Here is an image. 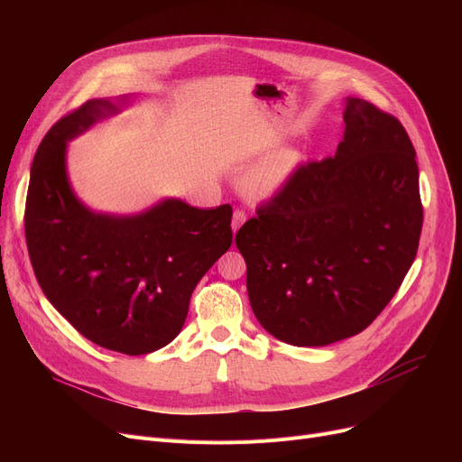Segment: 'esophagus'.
<instances>
[{
    "label": "esophagus",
    "mask_w": 462,
    "mask_h": 462,
    "mask_svg": "<svg viewBox=\"0 0 462 462\" xmlns=\"http://www.w3.org/2000/svg\"><path fill=\"white\" fill-rule=\"evenodd\" d=\"M247 221V215H245V211H241V209H236L234 211V215H232V232L236 234L241 226H244V223Z\"/></svg>",
    "instance_id": "1"
}]
</instances>
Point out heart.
<instances>
[{
  "label": "heart",
  "instance_id": "b5f03b06",
  "mask_svg": "<svg viewBox=\"0 0 462 462\" xmlns=\"http://www.w3.org/2000/svg\"><path fill=\"white\" fill-rule=\"evenodd\" d=\"M301 164V153L294 148H281L253 166L244 178V190L251 199L268 200L290 183Z\"/></svg>",
  "mask_w": 462,
  "mask_h": 462
}]
</instances>
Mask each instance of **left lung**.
I'll use <instances>...</instances> for the list:
<instances>
[{"instance_id": "8db88e82", "label": "left lung", "mask_w": 462, "mask_h": 462, "mask_svg": "<svg viewBox=\"0 0 462 462\" xmlns=\"http://www.w3.org/2000/svg\"><path fill=\"white\" fill-rule=\"evenodd\" d=\"M343 119L335 155L300 166L236 234L254 317L294 346L365 329L420 245V172L401 121L356 97H346Z\"/></svg>"}]
</instances>
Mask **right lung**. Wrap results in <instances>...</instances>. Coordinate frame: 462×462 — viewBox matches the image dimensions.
<instances>
[{
    "label": "right lung",
    "mask_w": 462,
    "mask_h": 462,
    "mask_svg": "<svg viewBox=\"0 0 462 462\" xmlns=\"http://www.w3.org/2000/svg\"><path fill=\"white\" fill-rule=\"evenodd\" d=\"M125 105L91 99L46 133L23 226L35 277L61 317L95 345L142 356L181 331L194 286L232 245V208L164 199L134 215L89 209L70 187L67 142Z\"/></svg>",
    "instance_id": "add662e5"
}]
</instances>
